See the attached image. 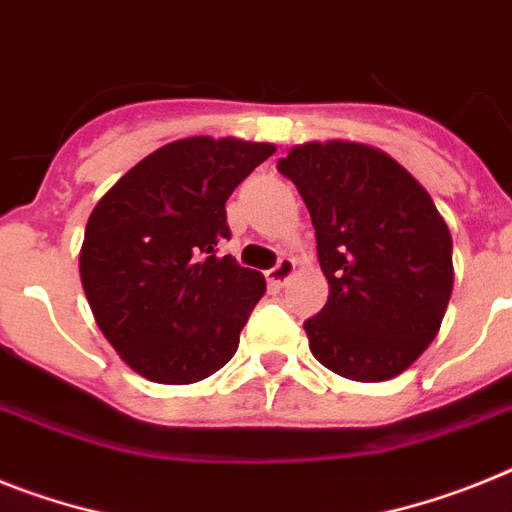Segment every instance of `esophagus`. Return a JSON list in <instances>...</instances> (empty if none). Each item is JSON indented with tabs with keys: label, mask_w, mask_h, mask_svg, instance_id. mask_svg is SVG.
<instances>
[{
	"label": "esophagus",
	"mask_w": 512,
	"mask_h": 512,
	"mask_svg": "<svg viewBox=\"0 0 512 512\" xmlns=\"http://www.w3.org/2000/svg\"><path fill=\"white\" fill-rule=\"evenodd\" d=\"M294 270H296V260H291V257H281L276 268L268 270V283L270 286H276V289H281V286H286L289 278L294 276Z\"/></svg>",
	"instance_id": "1"
}]
</instances>
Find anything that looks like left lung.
<instances>
[{"instance_id": "obj_1", "label": "left lung", "mask_w": 512, "mask_h": 512, "mask_svg": "<svg viewBox=\"0 0 512 512\" xmlns=\"http://www.w3.org/2000/svg\"><path fill=\"white\" fill-rule=\"evenodd\" d=\"M307 203L328 302L304 322L322 367L401 375L435 341L453 294V239L422 184L364 143L294 145L278 161Z\"/></svg>"}]
</instances>
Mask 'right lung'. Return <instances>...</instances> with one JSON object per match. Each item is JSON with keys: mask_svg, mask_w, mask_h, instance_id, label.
Wrapping results in <instances>:
<instances>
[{"mask_svg": "<svg viewBox=\"0 0 512 512\" xmlns=\"http://www.w3.org/2000/svg\"><path fill=\"white\" fill-rule=\"evenodd\" d=\"M273 153L236 137L174 140L90 213L80 281L106 341L145 380L190 385L236 354L265 278L216 247L231 236L229 195Z\"/></svg>", "mask_w": 512, "mask_h": 512, "instance_id": "right-lung-1", "label": "right lung"}]
</instances>
